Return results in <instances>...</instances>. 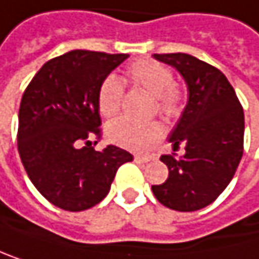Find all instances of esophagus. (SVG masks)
Here are the masks:
<instances>
[{"label": "esophagus", "instance_id": "obj_1", "mask_svg": "<svg viewBox=\"0 0 259 259\" xmlns=\"http://www.w3.org/2000/svg\"><path fill=\"white\" fill-rule=\"evenodd\" d=\"M152 157H147V155H135V161L138 163H147V161H151Z\"/></svg>", "mask_w": 259, "mask_h": 259}]
</instances>
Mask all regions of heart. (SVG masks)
<instances>
[{"mask_svg":"<svg viewBox=\"0 0 259 259\" xmlns=\"http://www.w3.org/2000/svg\"><path fill=\"white\" fill-rule=\"evenodd\" d=\"M125 77L132 85L141 87L155 96L157 110L167 119L177 118L185 105V95L174 83V74L167 66L155 60H138L127 68ZM124 85L116 76L105 77L98 90V108L104 118H113L119 113ZM107 140L131 149L146 151L161 137L163 127L157 121L135 122L131 119H116L105 127Z\"/></svg>","mask_w":259,"mask_h":259,"instance_id":"heart-1","label":"heart"}]
</instances>
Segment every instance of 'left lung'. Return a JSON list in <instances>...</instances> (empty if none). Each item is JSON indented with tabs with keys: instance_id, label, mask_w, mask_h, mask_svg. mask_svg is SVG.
<instances>
[{
	"instance_id": "left-lung-1",
	"label": "left lung",
	"mask_w": 259,
	"mask_h": 259,
	"mask_svg": "<svg viewBox=\"0 0 259 259\" xmlns=\"http://www.w3.org/2000/svg\"><path fill=\"white\" fill-rule=\"evenodd\" d=\"M176 68L188 88V101L169 143L185 155H163L169 176L152 185L157 200L176 211H196L218 199L232 182L242 157L244 112L236 93L218 68L190 54H154Z\"/></svg>"
}]
</instances>
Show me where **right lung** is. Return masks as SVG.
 <instances>
[{"mask_svg":"<svg viewBox=\"0 0 259 259\" xmlns=\"http://www.w3.org/2000/svg\"><path fill=\"white\" fill-rule=\"evenodd\" d=\"M127 57L74 49L46 62L21 98V163L38 193L62 210L98 205L110 191L118 167L134 160L116 146L95 151L87 141L101 132L99 85Z\"/></svg>","mask_w":259,"mask_h":259,"instance_id":"obj_1","label":"right lung"}]
</instances>
